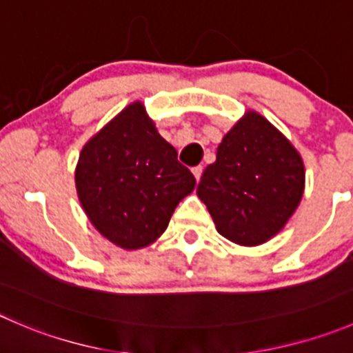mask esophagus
<instances>
[{
  "label": "esophagus",
  "mask_w": 353,
  "mask_h": 353,
  "mask_svg": "<svg viewBox=\"0 0 353 353\" xmlns=\"http://www.w3.org/2000/svg\"><path fill=\"white\" fill-rule=\"evenodd\" d=\"M191 172H193L194 179H196V181H200V177H201V172H203V167H201V165H198V167H193V170H191Z\"/></svg>",
  "instance_id": "obj_1"
}]
</instances>
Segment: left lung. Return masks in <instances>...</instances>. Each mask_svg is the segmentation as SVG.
<instances>
[{"mask_svg":"<svg viewBox=\"0 0 353 353\" xmlns=\"http://www.w3.org/2000/svg\"><path fill=\"white\" fill-rule=\"evenodd\" d=\"M305 190V165L288 138L255 110L225 132L196 194L219 234L259 246L286 225Z\"/></svg>","mask_w":353,"mask_h":353,"instance_id":"8db88e82","label":"left lung"}]
</instances>
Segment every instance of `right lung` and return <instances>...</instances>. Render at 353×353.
I'll use <instances>...</instances> for the list:
<instances>
[{"label": "right lung", "instance_id": "add662e5", "mask_svg": "<svg viewBox=\"0 0 353 353\" xmlns=\"http://www.w3.org/2000/svg\"><path fill=\"white\" fill-rule=\"evenodd\" d=\"M194 184L141 101H132L91 136L75 165V190L85 215L124 250L157 241Z\"/></svg>", "mask_w": 353, "mask_h": 353}]
</instances>
